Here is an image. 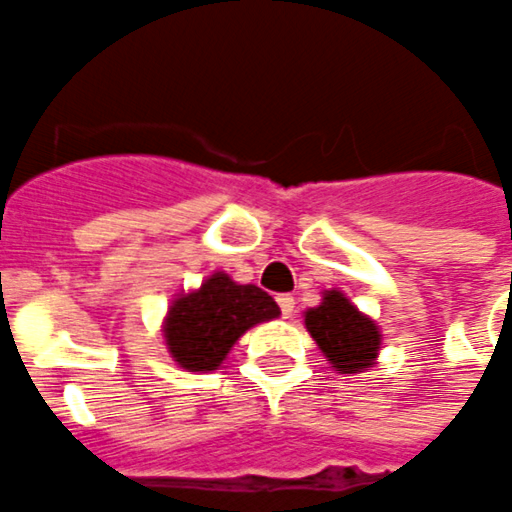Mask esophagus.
<instances>
[{"mask_svg": "<svg viewBox=\"0 0 512 512\" xmlns=\"http://www.w3.org/2000/svg\"><path fill=\"white\" fill-rule=\"evenodd\" d=\"M276 300H279V308H282V317L290 319L292 311H295V298L292 295H279Z\"/></svg>", "mask_w": 512, "mask_h": 512, "instance_id": "34e87169", "label": "esophagus"}]
</instances>
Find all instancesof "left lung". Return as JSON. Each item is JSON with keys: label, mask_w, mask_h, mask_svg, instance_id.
Instances as JSON below:
<instances>
[{"label": "left lung", "mask_w": 512, "mask_h": 512, "mask_svg": "<svg viewBox=\"0 0 512 512\" xmlns=\"http://www.w3.org/2000/svg\"><path fill=\"white\" fill-rule=\"evenodd\" d=\"M303 325L317 341L330 368L338 373H365L381 351V327L373 317L354 306L341 290L322 292V303L303 311Z\"/></svg>", "instance_id": "1"}]
</instances>
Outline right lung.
Instances as JSON below:
<instances>
[{
	"mask_svg": "<svg viewBox=\"0 0 512 512\" xmlns=\"http://www.w3.org/2000/svg\"><path fill=\"white\" fill-rule=\"evenodd\" d=\"M282 314L276 300L255 284H239L214 271L193 290L177 292L161 322L171 360L187 373L220 370L233 343L260 322Z\"/></svg>",
	"mask_w": 512,
	"mask_h": 512,
	"instance_id": "obj_1",
	"label": "right lung"
}]
</instances>
